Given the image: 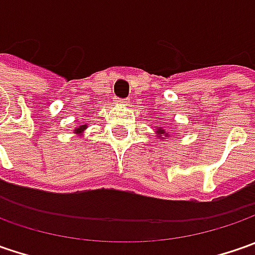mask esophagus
I'll return each mask as SVG.
<instances>
[{
  "label": "esophagus",
  "instance_id": "1",
  "mask_svg": "<svg viewBox=\"0 0 255 255\" xmlns=\"http://www.w3.org/2000/svg\"><path fill=\"white\" fill-rule=\"evenodd\" d=\"M118 103H121V105H125V106H128L130 101L129 99H118Z\"/></svg>",
  "mask_w": 255,
  "mask_h": 255
}]
</instances>
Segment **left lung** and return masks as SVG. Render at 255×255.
Returning <instances> with one entry per match:
<instances>
[{"instance_id":"obj_1","label":"left lung","mask_w":255,"mask_h":255,"mask_svg":"<svg viewBox=\"0 0 255 255\" xmlns=\"http://www.w3.org/2000/svg\"><path fill=\"white\" fill-rule=\"evenodd\" d=\"M157 133H159V136H162V134H164V133H166V130H163L162 128H159V129H157Z\"/></svg>"}]
</instances>
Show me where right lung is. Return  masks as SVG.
Instances as JSON below:
<instances>
[{
	"instance_id": "right-lung-1",
	"label": "right lung",
	"mask_w": 255,
	"mask_h": 255,
	"mask_svg": "<svg viewBox=\"0 0 255 255\" xmlns=\"http://www.w3.org/2000/svg\"><path fill=\"white\" fill-rule=\"evenodd\" d=\"M85 128H86V125H82V126H79V128H78V129H76L75 132H76V133H82V132H84Z\"/></svg>"
}]
</instances>
